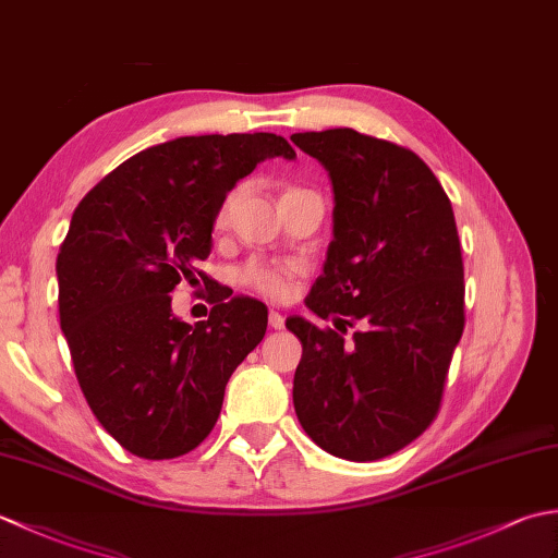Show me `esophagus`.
I'll return each mask as SVG.
<instances>
[{"label":"esophagus","mask_w":558,"mask_h":558,"mask_svg":"<svg viewBox=\"0 0 558 558\" xmlns=\"http://www.w3.org/2000/svg\"><path fill=\"white\" fill-rule=\"evenodd\" d=\"M268 326L276 328V330L286 328V316L278 314V312H270V314H268Z\"/></svg>","instance_id":"esophagus-1"}]
</instances>
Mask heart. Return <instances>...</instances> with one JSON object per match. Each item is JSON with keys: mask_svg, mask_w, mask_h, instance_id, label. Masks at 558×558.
<instances>
[{"mask_svg": "<svg viewBox=\"0 0 558 558\" xmlns=\"http://www.w3.org/2000/svg\"><path fill=\"white\" fill-rule=\"evenodd\" d=\"M290 192H294V189H290ZM236 196H240V192H232V194H228V198L222 201V206L218 210V220H216L218 228L228 225L230 213L236 204ZM298 272H300L298 264H272V260L254 258L242 266L240 280H242V286H246L248 290H254L258 294H264V298H268V300H286L292 290V280Z\"/></svg>", "mask_w": 558, "mask_h": 558, "instance_id": "heart-1", "label": "heart"}]
</instances>
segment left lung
Wrapping results in <instances>:
<instances>
[{"label":"left lung","instance_id":"1","mask_svg":"<svg viewBox=\"0 0 558 558\" xmlns=\"http://www.w3.org/2000/svg\"><path fill=\"white\" fill-rule=\"evenodd\" d=\"M333 184V242L306 306L350 343L302 316L292 400L316 446L354 462L414 441L441 402L465 326V286L453 208L412 150L354 129L292 134Z\"/></svg>","mask_w":558,"mask_h":558}]
</instances>
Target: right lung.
Masks as SVG:
<instances>
[{
  "label": "right lung",
  "instance_id": "1",
  "mask_svg": "<svg viewBox=\"0 0 558 558\" xmlns=\"http://www.w3.org/2000/svg\"><path fill=\"white\" fill-rule=\"evenodd\" d=\"M298 153L276 134L180 136L122 162L76 206L57 256L59 324L78 386L129 453L168 460L210 434L232 372L266 336L268 310L208 292L206 322L172 314L236 182Z\"/></svg>",
  "mask_w": 558,
  "mask_h": 558
}]
</instances>
